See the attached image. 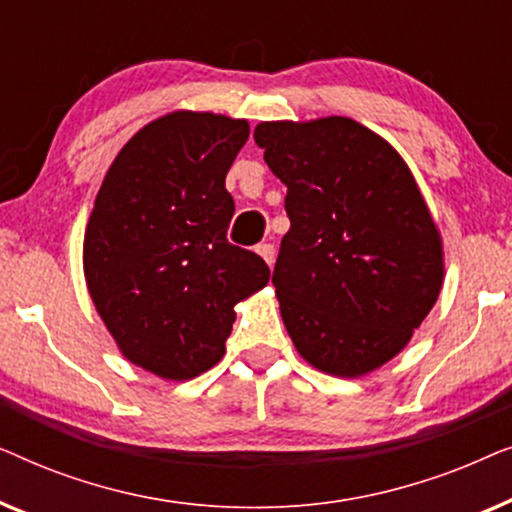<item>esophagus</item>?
I'll return each mask as SVG.
<instances>
[{"label":"esophagus","mask_w":512,"mask_h":512,"mask_svg":"<svg viewBox=\"0 0 512 512\" xmlns=\"http://www.w3.org/2000/svg\"><path fill=\"white\" fill-rule=\"evenodd\" d=\"M256 254L261 256L263 261L268 263L270 268H272V263H275V247H272V244H258V247H256Z\"/></svg>","instance_id":"34e87169"}]
</instances>
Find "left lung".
<instances>
[{"label": "left lung", "instance_id": "obj_1", "mask_svg": "<svg viewBox=\"0 0 512 512\" xmlns=\"http://www.w3.org/2000/svg\"><path fill=\"white\" fill-rule=\"evenodd\" d=\"M254 139L286 186L272 284L293 345L326 375L373 373L443 289V237L410 167L345 116L258 123Z\"/></svg>", "mask_w": 512, "mask_h": 512}]
</instances>
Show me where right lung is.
I'll use <instances>...</instances> for the list:
<instances>
[{
    "label": "right lung",
    "mask_w": 512,
    "mask_h": 512,
    "mask_svg": "<svg viewBox=\"0 0 512 512\" xmlns=\"http://www.w3.org/2000/svg\"><path fill=\"white\" fill-rule=\"evenodd\" d=\"M247 139L244 118L172 111L130 137L95 198L88 293L125 359L163 380L219 363L235 305L270 279L261 256L226 240V174Z\"/></svg>",
    "instance_id": "obj_1"
}]
</instances>
